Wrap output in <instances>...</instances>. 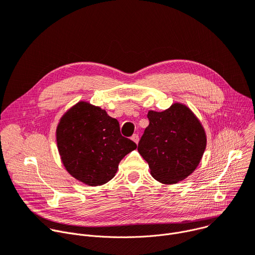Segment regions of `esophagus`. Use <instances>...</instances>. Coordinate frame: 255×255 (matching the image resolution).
Instances as JSON below:
<instances>
[{
	"label": "esophagus",
	"mask_w": 255,
	"mask_h": 255,
	"mask_svg": "<svg viewBox=\"0 0 255 255\" xmlns=\"http://www.w3.org/2000/svg\"><path fill=\"white\" fill-rule=\"evenodd\" d=\"M131 139L133 140V142L135 143V144H137L138 143V134H136V133H133L132 135H131Z\"/></svg>",
	"instance_id": "obj_1"
}]
</instances>
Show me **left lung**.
Wrapping results in <instances>:
<instances>
[{"mask_svg": "<svg viewBox=\"0 0 255 255\" xmlns=\"http://www.w3.org/2000/svg\"><path fill=\"white\" fill-rule=\"evenodd\" d=\"M148 120L137 151L148 162L152 176L164 184L185 179L199 165L207 145L200 121L180 103L161 112L150 110Z\"/></svg>", "mask_w": 255, "mask_h": 255, "instance_id": "left-lung-1", "label": "left lung"}]
</instances>
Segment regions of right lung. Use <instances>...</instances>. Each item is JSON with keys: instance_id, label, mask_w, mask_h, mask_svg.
<instances>
[{"instance_id": "right-lung-1", "label": "right lung", "mask_w": 255, "mask_h": 255, "mask_svg": "<svg viewBox=\"0 0 255 255\" xmlns=\"http://www.w3.org/2000/svg\"><path fill=\"white\" fill-rule=\"evenodd\" d=\"M56 143L68 172L91 186L115 177L122 159L136 148L131 139L122 135L118 120L83 101L61 119Z\"/></svg>"}]
</instances>
